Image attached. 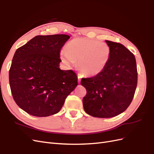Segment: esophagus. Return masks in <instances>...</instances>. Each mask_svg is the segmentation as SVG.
<instances>
[{
  "instance_id": "obj_1",
  "label": "esophagus",
  "mask_w": 154,
  "mask_h": 154,
  "mask_svg": "<svg viewBox=\"0 0 154 154\" xmlns=\"http://www.w3.org/2000/svg\"><path fill=\"white\" fill-rule=\"evenodd\" d=\"M78 83H80L81 78H82V76L80 75V74H78Z\"/></svg>"
}]
</instances>
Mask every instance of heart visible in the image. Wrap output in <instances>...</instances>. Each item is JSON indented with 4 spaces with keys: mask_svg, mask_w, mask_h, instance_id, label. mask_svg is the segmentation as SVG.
<instances>
[{
    "mask_svg": "<svg viewBox=\"0 0 154 154\" xmlns=\"http://www.w3.org/2000/svg\"><path fill=\"white\" fill-rule=\"evenodd\" d=\"M110 54V46L105 42L88 38H75L69 42L66 51H61L60 57L68 66L78 62V67L85 75L96 76L106 66Z\"/></svg>",
    "mask_w": 154,
    "mask_h": 154,
    "instance_id": "1",
    "label": "heart"
}]
</instances>
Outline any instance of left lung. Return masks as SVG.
<instances>
[{
	"mask_svg": "<svg viewBox=\"0 0 154 154\" xmlns=\"http://www.w3.org/2000/svg\"><path fill=\"white\" fill-rule=\"evenodd\" d=\"M105 42L111 49L106 66L97 75L81 81L87 90L83 109L88 115L100 118H112L123 112L131 103L137 83L134 55L122 44Z\"/></svg>",
	"mask_w": 154,
	"mask_h": 154,
	"instance_id": "1",
	"label": "left lung"
}]
</instances>
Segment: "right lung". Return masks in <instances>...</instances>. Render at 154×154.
Returning a JSON list of instances; mask_svg holds the SVG:
<instances>
[{"label": "right lung", "instance_id": "right-lung-1", "mask_svg": "<svg viewBox=\"0 0 154 154\" xmlns=\"http://www.w3.org/2000/svg\"><path fill=\"white\" fill-rule=\"evenodd\" d=\"M70 36L38 35L17 49L9 72L14 100L30 115L47 117L61 110L78 85L72 70L60 69V49Z\"/></svg>", "mask_w": 154, "mask_h": 154}]
</instances>
